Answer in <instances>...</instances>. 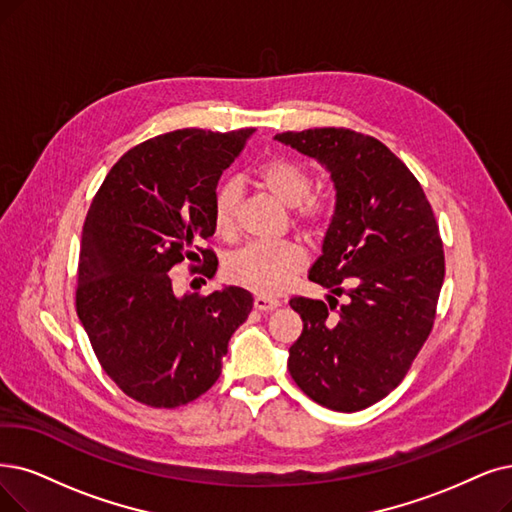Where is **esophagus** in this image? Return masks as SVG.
Instances as JSON below:
<instances>
[{
  "label": "esophagus",
  "instance_id": "obj_1",
  "mask_svg": "<svg viewBox=\"0 0 512 512\" xmlns=\"http://www.w3.org/2000/svg\"><path fill=\"white\" fill-rule=\"evenodd\" d=\"M279 304L281 302L277 298H269V296H256L254 298V309H258V311H275Z\"/></svg>",
  "mask_w": 512,
  "mask_h": 512
}]
</instances>
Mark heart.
Returning <instances> with one entry per match:
<instances>
[{
	"label": "heart",
	"mask_w": 512,
	"mask_h": 512,
	"mask_svg": "<svg viewBox=\"0 0 512 512\" xmlns=\"http://www.w3.org/2000/svg\"><path fill=\"white\" fill-rule=\"evenodd\" d=\"M260 185L275 195L283 206L296 208L311 193V172L298 161L275 157L260 163L256 170ZM239 201V187L235 182H224L214 197V227L218 233H231L235 224V210ZM325 214V206L319 199H307L300 208V220L315 224ZM304 267V252L292 241L264 243L254 241L233 252L224 262V275L235 285L256 292L260 296H275L296 277Z\"/></svg>",
	"instance_id": "1"
}]
</instances>
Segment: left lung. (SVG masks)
<instances>
[{"label":"left lung","instance_id":"8db88e82","mask_svg":"<svg viewBox=\"0 0 512 512\" xmlns=\"http://www.w3.org/2000/svg\"><path fill=\"white\" fill-rule=\"evenodd\" d=\"M275 140L330 172L336 206L309 279L332 292L292 298L302 334L290 346L294 382L323 407L359 412L405 378L433 330L445 275L439 227L420 182L380 140L346 128ZM336 295L347 302L335 311Z\"/></svg>","mask_w":512,"mask_h":512}]
</instances>
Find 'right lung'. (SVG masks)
Wrapping results in <instances>:
<instances>
[{
	"instance_id": "obj_1",
	"label": "right lung",
	"mask_w": 512,
	"mask_h": 512,
	"mask_svg": "<svg viewBox=\"0 0 512 512\" xmlns=\"http://www.w3.org/2000/svg\"><path fill=\"white\" fill-rule=\"evenodd\" d=\"M254 128H185L130 149L107 174L86 216L77 271V315L102 370L138 403L178 407L218 380L222 357L254 298L224 285L176 296L170 269L203 256L214 235V197Z\"/></svg>"
}]
</instances>
